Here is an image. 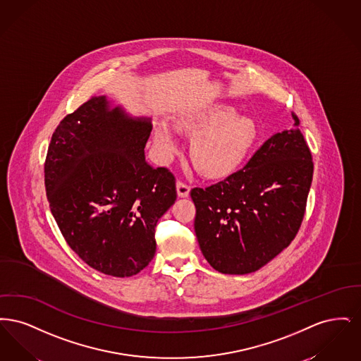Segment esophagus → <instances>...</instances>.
Here are the masks:
<instances>
[{
  "instance_id": "1",
  "label": "esophagus",
  "mask_w": 361,
  "mask_h": 361,
  "mask_svg": "<svg viewBox=\"0 0 361 361\" xmlns=\"http://www.w3.org/2000/svg\"><path fill=\"white\" fill-rule=\"evenodd\" d=\"M176 188H177V195H178V197H188L189 196V185H187L185 183H183V181H177V185H176Z\"/></svg>"
}]
</instances>
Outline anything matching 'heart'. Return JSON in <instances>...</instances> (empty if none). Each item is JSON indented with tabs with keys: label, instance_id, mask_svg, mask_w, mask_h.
Here are the masks:
<instances>
[{
	"label": "heart",
	"instance_id": "heart-1",
	"mask_svg": "<svg viewBox=\"0 0 361 361\" xmlns=\"http://www.w3.org/2000/svg\"><path fill=\"white\" fill-rule=\"evenodd\" d=\"M180 127L196 134L190 143V157L196 168L209 177H226L246 159L258 137L256 123L238 116L226 105H214L180 121ZM155 145L162 154L177 147L174 131L166 123L155 127Z\"/></svg>",
	"mask_w": 361,
	"mask_h": 361
}]
</instances>
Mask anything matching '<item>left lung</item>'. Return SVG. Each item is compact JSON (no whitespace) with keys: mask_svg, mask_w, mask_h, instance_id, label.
Listing matches in <instances>:
<instances>
[{"mask_svg":"<svg viewBox=\"0 0 361 361\" xmlns=\"http://www.w3.org/2000/svg\"><path fill=\"white\" fill-rule=\"evenodd\" d=\"M238 172L193 188L195 233L209 265L226 275L256 272L295 238L305 216L314 165L292 116Z\"/></svg>","mask_w":361,"mask_h":361,"instance_id":"obj_1","label":"left lung"}]
</instances>
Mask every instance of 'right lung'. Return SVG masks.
<instances>
[{"label":"right lung","instance_id":"1","mask_svg":"<svg viewBox=\"0 0 361 361\" xmlns=\"http://www.w3.org/2000/svg\"><path fill=\"white\" fill-rule=\"evenodd\" d=\"M152 128L150 118L99 96L52 134L44 165L52 216L78 257L104 275L130 277L149 265L157 222L177 197L172 173L146 161Z\"/></svg>","mask_w":361,"mask_h":361}]
</instances>
